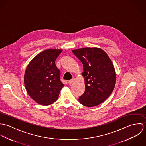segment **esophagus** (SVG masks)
I'll return each mask as SVG.
<instances>
[{"mask_svg":"<svg viewBox=\"0 0 146 146\" xmlns=\"http://www.w3.org/2000/svg\"><path fill=\"white\" fill-rule=\"evenodd\" d=\"M75 79L74 78H72V79L70 80L68 82V83L69 84H70V85H71V84H73L74 83V82H75Z\"/></svg>","mask_w":146,"mask_h":146,"instance_id":"1","label":"esophagus"}]
</instances>
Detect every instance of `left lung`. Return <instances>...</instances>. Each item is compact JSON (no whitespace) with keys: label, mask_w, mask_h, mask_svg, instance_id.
Returning <instances> with one entry per match:
<instances>
[{"label":"left lung","mask_w":146,"mask_h":146,"mask_svg":"<svg viewBox=\"0 0 146 146\" xmlns=\"http://www.w3.org/2000/svg\"><path fill=\"white\" fill-rule=\"evenodd\" d=\"M83 64L85 90L79 98L81 104L94 107L112 93L116 83V73L111 60L102 49L84 48L72 50Z\"/></svg>","instance_id":"left-lung-1"}]
</instances>
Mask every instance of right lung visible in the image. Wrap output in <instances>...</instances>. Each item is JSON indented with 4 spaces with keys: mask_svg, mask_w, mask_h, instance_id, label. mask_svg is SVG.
<instances>
[{
    "mask_svg": "<svg viewBox=\"0 0 146 146\" xmlns=\"http://www.w3.org/2000/svg\"><path fill=\"white\" fill-rule=\"evenodd\" d=\"M62 49H46L35 57L27 66L24 84L30 97L39 104L49 105L58 99L64 86L55 61Z\"/></svg>",
    "mask_w": 146,
    "mask_h": 146,
    "instance_id": "right-lung-1",
    "label": "right lung"
}]
</instances>
